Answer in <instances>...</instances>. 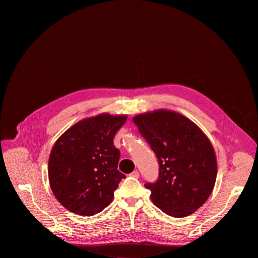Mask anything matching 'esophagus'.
Segmentation results:
<instances>
[{"instance_id":"obj_1","label":"esophagus","mask_w":258,"mask_h":258,"mask_svg":"<svg viewBox=\"0 0 258 258\" xmlns=\"http://www.w3.org/2000/svg\"><path fill=\"white\" fill-rule=\"evenodd\" d=\"M139 175H140L139 171H137V170H135L131 173V177H133V178H139Z\"/></svg>"}]
</instances>
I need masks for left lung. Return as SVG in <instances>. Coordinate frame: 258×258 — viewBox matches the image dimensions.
<instances>
[{"mask_svg":"<svg viewBox=\"0 0 258 258\" xmlns=\"http://www.w3.org/2000/svg\"><path fill=\"white\" fill-rule=\"evenodd\" d=\"M159 162V178L146 183L154 204L173 218L194 213L208 200L218 173L206 135L187 117L157 110L133 118Z\"/></svg>","mask_w":258,"mask_h":258,"instance_id":"obj_1","label":"left lung"}]
</instances>
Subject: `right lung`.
Returning a JSON list of instances; mask_svg holds the SVG:
<instances>
[{
    "label": "right lung",
    "mask_w": 258,
    "mask_h": 258,
    "mask_svg": "<svg viewBox=\"0 0 258 258\" xmlns=\"http://www.w3.org/2000/svg\"><path fill=\"white\" fill-rule=\"evenodd\" d=\"M125 115L100 114L77 122L54 143L48 174L52 191L69 211L91 216L111 204L125 175L117 167L120 152L113 139Z\"/></svg>",
    "instance_id": "right-lung-1"
}]
</instances>
